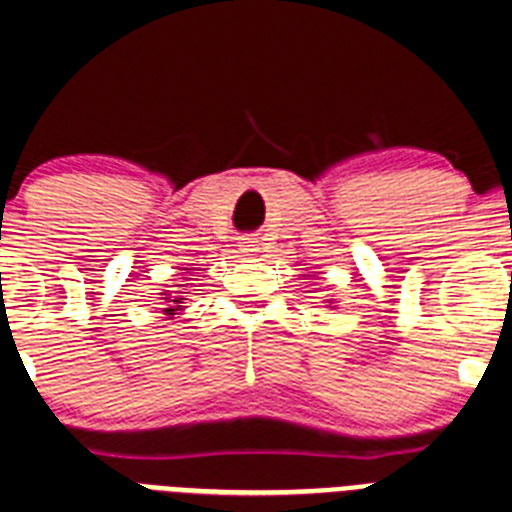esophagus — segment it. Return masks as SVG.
Masks as SVG:
<instances>
[{
  "mask_svg": "<svg viewBox=\"0 0 512 512\" xmlns=\"http://www.w3.org/2000/svg\"><path fill=\"white\" fill-rule=\"evenodd\" d=\"M259 251H261V246L256 238H243L241 253L246 256V259H256V256H259Z\"/></svg>",
  "mask_w": 512,
  "mask_h": 512,
  "instance_id": "1",
  "label": "esophagus"
}]
</instances>
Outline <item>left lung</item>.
Segmentation results:
<instances>
[{
	"mask_svg": "<svg viewBox=\"0 0 512 512\" xmlns=\"http://www.w3.org/2000/svg\"><path fill=\"white\" fill-rule=\"evenodd\" d=\"M327 302H330V304H332V302H335V299H327Z\"/></svg>",
	"mask_w": 512,
	"mask_h": 512,
	"instance_id": "left-lung-1",
	"label": "left lung"
}]
</instances>
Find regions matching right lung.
<instances>
[{
    "instance_id": "right-lung-1",
    "label": "right lung",
    "mask_w": 512,
    "mask_h": 512,
    "mask_svg": "<svg viewBox=\"0 0 512 512\" xmlns=\"http://www.w3.org/2000/svg\"><path fill=\"white\" fill-rule=\"evenodd\" d=\"M177 287L180 289H185V284H177ZM185 297H187V292H167V289H164L162 292V299H164V304H167V307L162 309L164 314H167V317H175V314H180L182 309V304H185Z\"/></svg>"
}]
</instances>
